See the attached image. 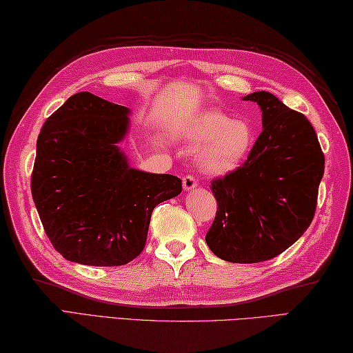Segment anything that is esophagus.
I'll return each mask as SVG.
<instances>
[{"mask_svg": "<svg viewBox=\"0 0 353 353\" xmlns=\"http://www.w3.org/2000/svg\"><path fill=\"white\" fill-rule=\"evenodd\" d=\"M197 186V182L196 179H194L192 176H185L183 177V190L185 191H191Z\"/></svg>", "mask_w": 353, "mask_h": 353, "instance_id": "1", "label": "esophagus"}]
</instances>
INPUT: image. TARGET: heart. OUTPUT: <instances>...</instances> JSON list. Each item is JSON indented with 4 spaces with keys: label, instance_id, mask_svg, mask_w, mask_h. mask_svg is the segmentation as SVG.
<instances>
[{
    "label": "heart",
    "instance_id": "heart-1",
    "mask_svg": "<svg viewBox=\"0 0 353 353\" xmlns=\"http://www.w3.org/2000/svg\"><path fill=\"white\" fill-rule=\"evenodd\" d=\"M177 138L199 145L196 163L208 176H226L241 167L254 142L245 119H229L220 110H203L176 127Z\"/></svg>",
    "mask_w": 353,
    "mask_h": 353
}]
</instances>
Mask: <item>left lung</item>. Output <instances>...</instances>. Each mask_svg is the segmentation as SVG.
<instances>
[{
    "instance_id": "left-lung-1",
    "label": "left lung",
    "mask_w": 353,
    "mask_h": 353,
    "mask_svg": "<svg viewBox=\"0 0 353 353\" xmlns=\"http://www.w3.org/2000/svg\"><path fill=\"white\" fill-rule=\"evenodd\" d=\"M243 100L259 104L262 132L243 167L212 181L219 209L206 244L220 259L254 264L281 254L310 228L325 156L305 115L265 91Z\"/></svg>"
}]
</instances>
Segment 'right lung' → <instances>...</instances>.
<instances>
[{
	"label": "right lung",
	"mask_w": 353,
	"mask_h": 353,
	"mask_svg": "<svg viewBox=\"0 0 353 353\" xmlns=\"http://www.w3.org/2000/svg\"><path fill=\"white\" fill-rule=\"evenodd\" d=\"M130 109L91 92L70 97L41 129L32 196L54 249L83 265L115 267L145 245L153 209L182 181L132 168L119 147Z\"/></svg>",
	"instance_id": "1"
}]
</instances>
